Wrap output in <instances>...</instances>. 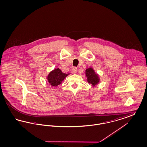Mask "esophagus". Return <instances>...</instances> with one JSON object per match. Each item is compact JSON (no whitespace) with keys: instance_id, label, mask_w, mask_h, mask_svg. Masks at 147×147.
<instances>
[{"instance_id":"obj_1","label":"esophagus","mask_w":147,"mask_h":147,"mask_svg":"<svg viewBox=\"0 0 147 147\" xmlns=\"http://www.w3.org/2000/svg\"><path fill=\"white\" fill-rule=\"evenodd\" d=\"M72 70H73V72L74 73H77V71H78V68L77 67H74V68H73Z\"/></svg>"}]
</instances>
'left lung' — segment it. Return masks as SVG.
<instances>
[{"mask_svg": "<svg viewBox=\"0 0 147 147\" xmlns=\"http://www.w3.org/2000/svg\"><path fill=\"white\" fill-rule=\"evenodd\" d=\"M85 76L88 82L92 87L97 86L100 82V76L95 72L92 67H89L85 70Z\"/></svg>", "mask_w": 147, "mask_h": 147, "instance_id": "1", "label": "left lung"}]
</instances>
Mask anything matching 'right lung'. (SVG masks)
<instances>
[{
  "instance_id": "obj_1",
  "label": "right lung",
  "mask_w": 147,
  "mask_h": 147,
  "mask_svg": "<svg viewBox=\"0 0 147 147\" xmlns=\"http://www.w3.org/2000/svg\"><path fill=\"white\" fill-rule=\"evenodd\" d=\"M71 73H64L59 68H55L51 71L46 77V79L49 85L52 88L57 87L64 80V79Z\"/></svg>"
}]
</instances>
